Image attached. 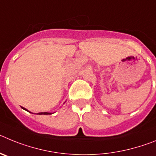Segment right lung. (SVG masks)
Wrapping results in <instances>:
<instances>
[{
  "label": "right lung",
  "instance_id": "obj_1",
  "mask_svg": "<svg viewBox=\"0 0 156 156\" xmlns=\"http://www.w3.org/2000/svg\"><path fill=\"white\" fill-rule=\"evenodd\" d=\"M22 108H23V109H24V110H26V111L29 112H30V113H33V112H30L29 110H27V108H23V107H22ZM51 112H39V113H37V115H51Z\"/></svg>",
  "mask_w": 156,
  "mask_h": 156
}]
</instances>
